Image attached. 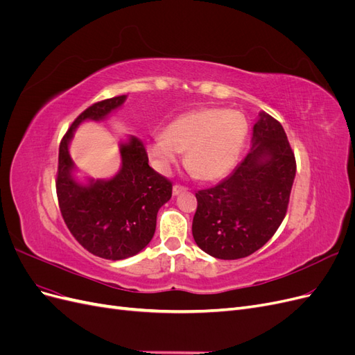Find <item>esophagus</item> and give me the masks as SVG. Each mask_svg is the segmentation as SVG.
Returning a JSON list of instances; mask_svg holds the SVG:
<instances>
[{
    "instance_id": "1",
    "label": "esophagus",
    "mask_w": 355,
    "mask_h": 355,
    "mask_svg": "<svg viewBox=\"0 0 355 355\" xmlns=\"http://www.w3.org/2000/svg\"><path fill=\"white\" fill-rule=\"evenodd\" d=\"M185 191H187L185 187H182L179 184L173 185V196H179V194H182V192H185Z\"/></svg>"
}]
</instances>
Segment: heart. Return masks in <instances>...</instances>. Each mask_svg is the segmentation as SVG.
I'll list each match as a JSON object with an SVG mask.
<instances>
[{
	"label": "heart",
	"mask_w": 355,
	"mask_h": 355,
	"mask_svg": "<svg viewBox=\"0 0 355 355\" xmlns=\"http://www.w3.org/2000/svg\"><path fill=\"white\" fill-rule=\"evenodd\" d=\"M247 130L241 112L198 108L178 115L148 144V155L158 170L168 171L187 151L188 170L200 180L223 178L237 163Z\"/></svg>",
	"instance_id": "obj_1"
}]
</instances>
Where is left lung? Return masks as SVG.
<instances>
[{"mask_svg": "<svg viewBox=\"0 0 355 355\" xmlns=\"http://www.w3.org/2000/svg\"><path fill=\"white\" fill-rule=\"evenodd\" d=\"M295 175V154L283 125L261 112L250 153L220 184L196 192L197 245L225 261L259 250L286 216Z\"/></svg>", "mask_w": 355, "mask_h": 355, "instance_id": "left-lung-1", "label": "left lung"}]
</instances>
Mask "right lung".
<instances>
[{"instance_id": "1", "label": "right lung", "mask_w": 355, "mask_h": 355, "mask_svg": "<svg viewBox=\"0 0 355 355\" xmlns=\"http://www.w3.org/2000/svg\"><path fill=\"white\" fill-rule=\"evenodd\" d=\"M127 96L93 103L81 112L59 146L56 192L62 218L85 250L110 261L137 254L153 240L159 207L171 197V182L149 167L146 149L130 136L120 145L121 168L111 179L75 180L69 142L83 121H99L125 102Z\"/></svg>"}]
</instances>
